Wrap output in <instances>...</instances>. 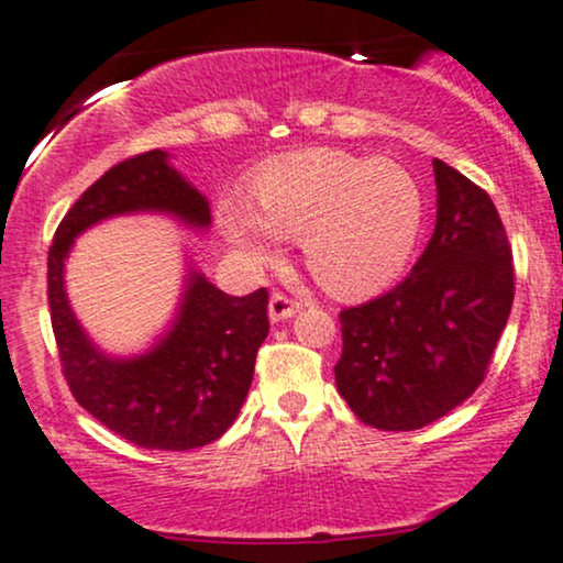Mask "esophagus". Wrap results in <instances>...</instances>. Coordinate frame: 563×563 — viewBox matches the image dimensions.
Returning <instances> with one entry per match:
<instances>
[{"instance_id": "esophagus-1", "label": "esophagus", "mask_w": 563, "mask_h": 563, "mask_svg": "<svg viewBox=\"0 0 563 563\" xmlns=\"http://www.w3.org/2000/svg\"><path fill=\"white\" fill-rule=\"evenodd\" d=\"M298 311H300V302H295L292 298H287V295H282V292L271 295L268 319L274 321V324H279V321H284V319H292Z\"/></svg>"}]
</instances>
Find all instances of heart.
<instances>
[{
  "instance_id": "b5f03b06",
  "label": "heart",
  "mask_w": 563,
  "mask_h": 563,
  "mask_svg": "<svg viewBox=\"0 0 563 563\" xmlns=\"http://www.w3.org/2000/svg\"><path fill=\"white\" fill-rule=\"evenodd\" d=\"M218 229L247 265L276 257L282 239H300L313 279L334 295H366L401 274L426 223L420 183L399 162L308 148L265 164L250 201H218Z\"/></svg>"
}]
</instances>
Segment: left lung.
I'll list each match as a JSON object with an SVG mask.
<instances>
[{"mask_svg":"<svg viewBox=\"0 0 563 563\" xmlns=\"http://www.w3.org/2000/svg\"><path fill=\"white\" fill-rule=\"evenodd\" d=\"M433 175L435 229L412 274L340 313L334 383L380 431H418L468 399L514 306V255L492 199L441 159Z\"/></svg>","mask_w":563,"mask_h":563,"instance_id":"left-lung-1","label":"left lung"}]
</instances>
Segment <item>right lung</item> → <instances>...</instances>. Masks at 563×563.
Listing matches in <instances>:
<instances>
[{
  "instance_id": "obj_1",
  "label": "right lung",
  "mask_w": 563,
  "mask_h": 563,
  "mask_svg": "<svg viewBox=\"0 0 563 563\" xmlns=\"http://www.w3.org/2000/svg\"><path fill=\"white\" fill-rule=\"evenodd\" d=\"M124 214H164L183 229H210V201L175 169L167 151H145L95 180L55 231L47 298L68 388L92 418L143 450L186 452L220 439L250 394L268 334V292L233 298L186 252L180 300L148 349L117 356L81 327L66 292V261L92 225Z\"/></svg>"
}]
</instances>
